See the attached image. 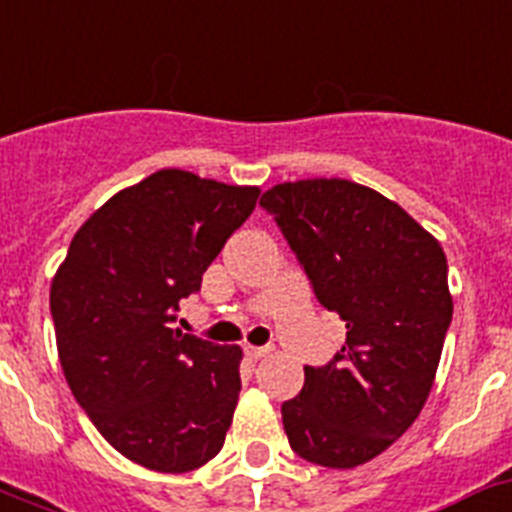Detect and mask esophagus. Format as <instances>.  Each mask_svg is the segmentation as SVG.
<instances>
[{"label": "esophagus", "instance_id": "obj_1", "mask_svg": "<svg viewBox=\"0 0 512 512\" xmlns=\"http://www.w3.org/2000/svg\"><path fill=\"white\" fill-rule=\"evenodd\" d=\"M244 354H247V359L257 362V359H263V356L270 354V346H244Z\"/></svg>", "mask_w": 512, "mask_h": 512}]
</instances>
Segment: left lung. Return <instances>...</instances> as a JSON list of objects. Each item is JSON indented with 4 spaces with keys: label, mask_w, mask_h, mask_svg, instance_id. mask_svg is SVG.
I'll list each match as a JSON object with an SVG mask.
<instances>
[{
    "label": "left lung",
    "mask_w": 512,
    "mask_h": 512,
    "mask_svg": "<svg viewBox=\"0 0 512 512\" xmlns=\"http://www.w3.org/2000/svg\"><path fill=\"white\" fill-rule=\"evenodd\" d=\"M322 307L346 322L328 364L304 367L283 401L299 458L354 468L390 448L422 411L453 320L435 236L380 192L346 179L276 184L260 197Z\"/></svg>",
    "instance_id": "obj_1"
}]
</instances>
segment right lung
<instances>
[{
	"mask_svg": "<svg viewBox=\"0 0 512 512\" xmlns=\"http://www.w3.org/2000/svg\"><path fill=\"white\" fill-rule=\"evenodd\" d=\"M257 195L156 171L80 226L54 276L51 320L67 385L111 448L140 466L184 474L223 448L242 349L171 322Z\"/></svg>",
	"mask_w": 512,
	"mask_h": 512,
	"instance_id": "obj_1",
	"label": "right lung"
}]
</instances>
